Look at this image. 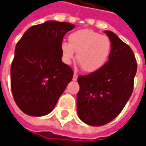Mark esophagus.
<instances>
[{"label":"esophagus","instance_id":"obj_1","mask_svg":"<svg viewBox=\"0 0 146 146\" xmlns=\"http://www.w3.org/2000/svg\"><path fill=\"white\" fill-rule=\"evenodd\" d=\"M77 79H78V75L76 74V72H75V73H74V75H73V79H72V80H74V81H76Z\"/></svg>","mask_w":146,"mask_h":146}]
</instances>
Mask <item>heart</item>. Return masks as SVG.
<instances>
[{
  "label": "heart",
  "mask_w": 146,
  "mask_h": 146,
  "mask_svg": "<svg viewBox=\"0 0 146 146\" xmlns=\"http://www.w3.org/2000/svg\"><path fill=\"white\" fill-rule=\"evenodd\" d=\"M62 58L64 63L70 64L75 58L82 70L93 73L101 69L107 62L112 50L111 39L92 30H79L68 36V42L60 46Z\"/></svg>",
  "instance_id": "b5f03b06"
}]
</instances>
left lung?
<instances>
[{"mask_svg": "<svg viewBox=\"0 0 146 146\" xmlns=\"http://www.w3.org/2000/svg\"><path fill=\"white\" fill-rule=\"evenodd\" d=\"M104 33L112 43L108 61L99 71L78 77V115L92 126L108 124L121 113L133 93L137 68L129 46L112 31Z\"/></svg>", "mask_w": 146, "mask_h": 146, "instance_id": "left-lung-1", "label": "left lung"}]
</instances>
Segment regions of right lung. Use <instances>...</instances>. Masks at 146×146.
Here are the masks:
<instances>
[{
	"mask_svg": "<svg viewBox=\"0 0 146 146\" xmlns=\"http://www.w3.org/2000/svg\"><path fill=\"white\" fill-rule=\"evenodd\" d=\"M75 28L68 22L49 21L34 25L17 43L11 64L13 99L22 112L32 116L52 111L73 77L62 62L60 46L64 35Z\"/></svg>",
	"mask_w": 146,
	"mask_h": 146,
	"instance_id": "obj_1",
	"label": "right lung"
}]
</instances>
